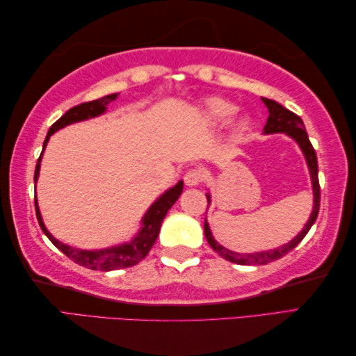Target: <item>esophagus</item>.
I'll return each instance as SVG.
<instances>
[{"mask_svg":"<svg viewBox=\"0 0 356 356\" xmlns=\"http://www.w3.org/2000/svg\"><path fill=\"white\" fill-rule=\"evenodd\" d=\"M184 180H185V184L188 186L199 185L202 180H203V171H200V170H190V171L185 174Z\"/></svg>","mask_w":356,"mask_h":356,"instance_id":"obj_1","label":"esophagus"}]
</instances>
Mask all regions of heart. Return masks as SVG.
<instances>
[{
    "label": "heart",
    "mask_w": 356,
    "mask_h": 356,
    "mask_svg": "<svg viewBox=\"0 0 356 356\" xmlns=\"http://www.w3.org/2000/svg\"><path fill=\"white\" fill-rule=\"evenodd\" d=\"M237 111L236 104H232L222 97H211L205 102V107H203V116L205 120L211 125H222L232 118L234 113ZM248 127V119L243 118L240 119L238 128L240 130H245Z\"/></svg>",
    "instance_id": "1"
}]
</instances>
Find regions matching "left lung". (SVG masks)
Segmentation results:
<instances>
[{
  "instance_id": "obj_1",
  "label": "left lung",
  "mask_w": 356,
  "mask_h": 356,
  "mask_svg": "<svg viewBox=\"0 0 356 356\" xmlns=\"http://www.w3.org/2000/svg\"><path fill=\"white\" fill-rule=\"evenodd\" d=\"M261 101L266 104V107L269 110V118L268 122L264 125L263 131L264 134H274V133H286L287 136L298 143L301 151L306 157V162L309 166V172H311V179H312V188H314V209L312 214L309 217L307 223L305 225L303 231H301L297 237L291 240L289 243H286L283 246H280L277 249H272V251H263V252H252V254H240V252H234L229 251V249L223 248L222 245H218L214 240L213 234L209 231V226L205 220V237L208 240L209 246L214 249V251L223 257L225 260L237 263V264H266L270 261H275L278 259H282L287 252H291L292 249L297 246L301 240L306 237V234L309 229L312 228V225L315 223L316 217H318V211H320V182H318V162H316V154L315 149L312 147L311 140H309V136L306 133V128L303 120H301L300 116L295 115V113L289 111L284 108L283 105H280L278 102L268 99V97H261ZM208 203H209V194H207Z\"/></svg>"
}]
</instances>
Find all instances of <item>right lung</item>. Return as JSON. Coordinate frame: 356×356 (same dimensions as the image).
I'll use <instances>...</instances> for the list:
<instances>
[{"instance_id": "add662e5", "label": "right lung", "mask_w": 356, "mask_h": 356, "mask_svg": "<svg viewBox=\"0 0 356 356\" xmlns=\"http://www.w3.org/2000/svg\"><path fill=\"white\" fill-rule=\"evenodd\" d=\"M116 97H118V93H113V95L99 97V99H96V101L79 104V105H76V107L70 108L65 113V115H63L55 124L50 127L47 136H45L42 153H44L45 145H47V142L53 133L61 130V128L70 125V124L81 122V120L92 119V118L102 115V113H105V110H107V105L111 101H115ZM42 153H41L40 159H38V163L35 168V177H33L35 182L38 180V176H40ZM182 190H184V182L180 180V182H177V185H174L172 188H170L168 191H165L161 197H159L153 203V205L149 207L147 214L142 218L140 231L138 232V236H136L130 241V243H124V245L113 246V248H107V249H96V251H87V249L72 248L69 245L61 243V241H58L55 237H53L51 234L47 231V228L44 226L36 197H35V211H36L38 223H40L42 232L49 237V240L59 249V251L65 254L74 263H78L79 266H84L87 269H93V270L107 272V270L134 266V264H138L142 259H145L149 252V249L153 248L154 241L159 236V231H161V226H162V222H163L166 213H168V209L180 197Z\"/></svg>"}]
</instances>
